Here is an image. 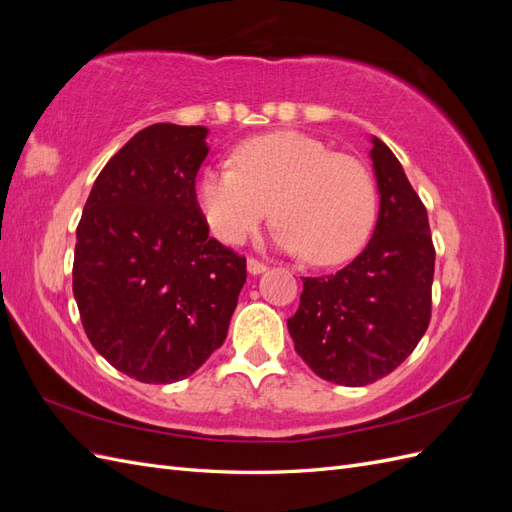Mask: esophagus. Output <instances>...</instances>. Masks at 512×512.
<instances>
[{"label": "esophagus", "mask_w": 512, "mask_h": 512, "mask_svg": "<svg viewBox=\"0 0 512 512\" xmlns=\"http://www.w3.org/2000/svg\"><path fill=\"white\" fill-rule=\"evenodd\" d=\"M247 271H250L252 275H258L262 271H267V265L256 258H247Z\"/></svg>", "instance_id": "obj_1"}]
</instances>
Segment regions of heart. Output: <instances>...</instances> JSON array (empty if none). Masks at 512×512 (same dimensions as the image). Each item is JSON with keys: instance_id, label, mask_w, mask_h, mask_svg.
<instances>
[{"instance_id": "1", "label": "heart", "mask_w": 512, "mask_h": 512, "mask_svg": "<svg viewBox=\"0 0 512 512\" xmlns=\"http://www.w3.org/2000/svg\"><path fill=\"white\" fill-rule=\"evenodd\" d=\"M235 168H205L196 205L222 243H243L269 218L277 243L312 265H339L361 250L376 215L367 168L314 136L282 130L254 136L232 153Z\"/></svg>"}]
</instances>
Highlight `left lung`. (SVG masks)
I'll use <instances>...</instances> for the list:
<instances>
[{
	"instance_id": "obj_1",
	"label": "left lung",
	"mask_w": 512,
	"mask_h": 512,
	"mask_svg": "<svg viewBox=\"0 0 512 512\" xmlns=\"http://www.w3.org/2000/svg\"><path fill=\"white\" fill-rule=\"evenodd\" d=\"M369 156L380 192L374 237L348 267L303 277L297 314L288 318L294 350L316 376L365 386L389 376L431 320L436 247L427 209L380 138Z\"/></svg>"
}]
</instances>
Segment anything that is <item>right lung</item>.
I'll use <instances>...</instances> for the list:
<instances>
[{
  "label": "right lung",
  "instance_id": "obj_1",
  "mask_svg": "<svg viewBox=\"0 0 512 512\" xmlns=\"http://www.w3.org/2000/svg\"><path fill=\"white\" fill-rule=\"evenodd\" d=\"M207 128L153 123L106 162L89 192L72 265L83 329L104 359L147 384L192 376L228 333L245 258L196 205Z\"/></svg>",
  "mask_w": 512,
  "mask_h": 512
}]
</instances>
